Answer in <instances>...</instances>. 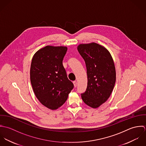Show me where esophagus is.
Returning <instances> with one entry per match:
<instances>
[{"label":"esophagus","instance_id":"1","mask_svg":"<svg viewBox=\"0 0 146 146\" xmlns=\"http://www.w3.org/2000/svg\"><path fill=\"white\" fill-rule=\"evenodd\" d=\"M73 83H74V87L76 88V87L77 86V82H76V81H74V82H73Z\"/></svg>","mask_w":146,"mask_h":146}]
</instances>
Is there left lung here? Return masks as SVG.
Returning <instances> with one entry per match:
<instances>
[{"label": "left lung", "mask_w": 146, "mask_h": 146, "mask_svg": "<svg viewBox=\"0 0 146 146\" xmlns=\"http://www.w3.org/2000/svg\"><path fill=\"white\" fill-rule=\"evenodd\" d=\"M78 50L85 61L88 76L86 91L81 94L84 102L96 108L110 97L116 82V71L110 52L96 42L80 44Z\"/></svg>", "instance_id": "8db88e82"}]
</instances>
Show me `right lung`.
<instances>
[{"mask_svg": "<svg viewBox=\"0 0 146 146\" xmlns=\"http://www.w3.org/2000/svg\"><path fill=\"white\" fill-rule=\"evenodd\" d=\"M67 50L66 46L48 45L32 59L30 80L34 92L40 102L51 110L62 106L74 86L63 66Z\"/></svg>", "mask_w": 146, "mask_h": 146, "instance_id": "obj_1", "label": "right lung"}]
</instances>
